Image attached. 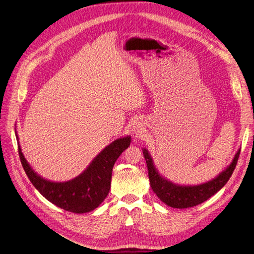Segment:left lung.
<instances>
[{
  "label": "left lung",
  "instance_id": "1",
  "mask_svg": "<svg viewBox=\"0 0 254 254\" xmlns=\"http://www.w3.org/2000/svg\"><path fill=\"white\" fill-rule=\"evenodd\" d=\"M146 160L148 179L153 191L163 203L173 208H190L199 205L217 193L226 184L237 166L241 148L234 155L231 163L212 180L198 185H180L165 179L156 168L153 158L146 148H142Z\"/></svg>",
  "mask_w": 254,
  "mask_h": 254
}]
</instances>
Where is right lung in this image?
I'll list each match as a JSON object with an SVG mask.
<instances>
[{
  "label": "right lung",
  "mask_w": 254,
  "mask_h": 254,
  "mask_svg": "<svg viewBox=\"0 0 254 254\" xmlns=\"http://www.w3.org/2000/svg\"><path fill=\"white\" fill-rule=\"evenodd\" d=\"M15 136L23 168L33 186L49 202L74 213L92 211L107 198L111 187L113 166L132 141L130 136L114 140L93 159L80 175L69 181L55 182L45 179L33 171L22 153L16 130Z\"/></svg>",
  "instance_id": "1"
}]
</instances>
